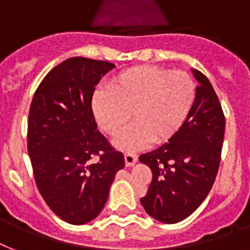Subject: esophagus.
<instances>
[{
  "label": "esophagus",
  "instance_id": "1",
  "mask_svg": "<svg viewBox=\"0 0 250 250\" xmlns=\"http://www.w3.org/2000/svg\"><path fill=\"white\" fill-rule=\"evenodd\" d=\"M136 161H137L136 154H133V153H125V166H133V165L136 164Z\"/></svg>",
  "mask_w": 250,
  "mask_h": 250
}]
</instances>
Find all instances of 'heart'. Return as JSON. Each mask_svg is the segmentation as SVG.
I'll return each instance as SVG.
<instances>
[{"label": "heart", "instance_id": "b5f03b06", "mask_svg": "<svg viewBox=\"0 0 250 250\" xmlns=\"http://www.w3.org/2000/svg\"><path fill=\"white\" fill-rule=\"evenodd\" d=\"M196 98V84L184 71L137 66L122 71L94 94L92 111L109 136H117L129 119L132 125L115 141L119 149L137 150L164 144L178 132Z\"/></svg>", "mask_w": 250, "mask_h": 250}]
</instances>
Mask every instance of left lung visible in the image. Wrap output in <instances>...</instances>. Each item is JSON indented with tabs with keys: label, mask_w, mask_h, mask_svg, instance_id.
Wrapping results in <instances>:
<instances>
[{
	"label": "left lung",
	"mask_w": 250,
	"mask_h": 250,
	"mask_svg": "<svg viewBox=\"0 0 250 250\" xmlns=\"http://www.w3.org/2000/svg\"><path fill=\"white\" fill-rule=\"evenodd\" d=\"M196 98L186 122L168 143L140 156L152 170L145 211L162 223H178L201 205L214 184L225 139V114L209 79L193 70Z\"/></svg>",
	"instance_id": "left-lung-1"
}]
</instances>
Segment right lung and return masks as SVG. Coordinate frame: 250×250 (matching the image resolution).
Listing matches in <instances>:
<instances>
[{
	"label": "right lung",
	"instance_id": "right-lung-1",
	"mask_svg": "<svg viewBox=\"0 0 250 250\" xmlns=\"http://www.w3.org/2000/svg\"><path fill=\"white\" fill-rule=\"evenodd\" d=\"M115 67L74 57L48 72L33 94L28 149L37 189L53 213L71 225L93 221L105 206L125 157L97 129L94 86Z\"/></svg>",
	"mask_w": 250,
	"mask_h": 250
}]
</instances>
